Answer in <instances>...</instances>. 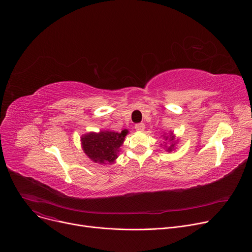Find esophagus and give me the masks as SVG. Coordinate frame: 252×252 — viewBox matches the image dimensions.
Returning <instances> with one entry per match:
<instances>
[{
	"mask_svg": "<svg viewBox=\"0 0 252 252\" xmlns=\"http://www.w3.org/2000/svg\"><path fill=\"white\" fill-rule=\"evenodd\" d=\"M135 128L138 130V131H143L144 129H145V125L144 124H137L136 126H135Z\"/></svg>",
	"mask_w": 252,
	"mask_h": 252,
	"instance_id": "esophagus-1",
	"label": "esophagus"
}]
</instances>
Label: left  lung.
I'll return each instance as SVG.
<instances>
[{"label":"left lung","mask_w":252,"mask_h":252,"mask_svg":"<svg viewBox=\"0 0 252 252\" xmlns=\"http://www.w3.org/2000/svg\"><path fill=\"white\" fill-rule=\"evenodd\" d=\"M163 138L165 139V141H169L170 142V145L167 146V143H165V147H166V151L167 152H171V151L173 150L174 146H175V142H174V136H173V132H170L169 136H163Z\"/></svg>","instance_id":"1"}]
</instances>
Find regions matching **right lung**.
<instances>
[{"label":"right lung","mask_w":252,"mask_h":252,"mask_svg":"<svg viewBox=\"0 0 252 252\" xmlns=\"http://www.w3.org/2000/svg\"><path fill=\"white\" fill-rule=\"evenodd\" d=\"M127 133V129L122 132L109 130L89 132L81 138L84 153L96 163L111 164L117 158Z\"/></svg>","instance_id":"right-lung-1"}]
</instances>
